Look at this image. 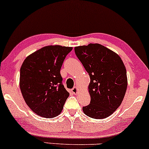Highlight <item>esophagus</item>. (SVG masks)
Segmentation results:
<instances>
[{"mask_svg": "<svg viewBox=\"0 0 149 149\" xmlns=\"http://www.w3.org/2000/svg\"><path fill=\"white\" fill-rule=\"evenodd\" d=\"M71 91H72V92H73V94H77V93H78V88H76V87H74V88H72Z\"/></svg>", "mask_w": 149, "mask_h": 149, "instance_id": "1", "label": "esophagus"}]
</instances>
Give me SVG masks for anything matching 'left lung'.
<instances>
[{
  "label": "left lung",
  "instance_id": "1",
  "mask_svg": "<svg viewBox=\"0 0 149 149\" xmlns=\"http://www.w3.org/2000/svg\"><path fill=\"white\" fill-rule=\"evenodd\" d=\"M77 57L89 73L90 104L83 107L89 117H109L120 107L127 86V73L118 54L98 43L74 48Z\"/></svg>",
  "mask_w": 149,
  "mask_h": 149
}]
</instances>
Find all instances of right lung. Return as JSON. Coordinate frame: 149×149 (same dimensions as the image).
<instances>
[{"label": "right lung", "instance_id": "add662e5", "mask_svg": "<svg viewBox=\"0 0 149 149\" xmlns=\"http://www.w3.org/2000/svg\"><path fill=\"white\" fill-rule=\"evenodd\" d=\"M71 47L49 45L25 59L20 69L19 85L24 101L37 115L51 118L60 114L69 96L60 70Z\"/></svg>", "mask_w": 149, "mask_h": 149}]
</instances>
